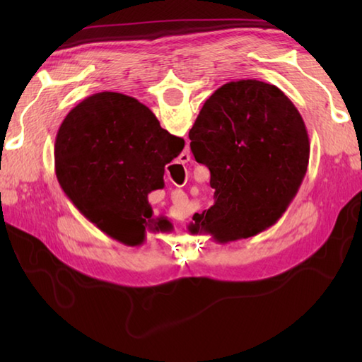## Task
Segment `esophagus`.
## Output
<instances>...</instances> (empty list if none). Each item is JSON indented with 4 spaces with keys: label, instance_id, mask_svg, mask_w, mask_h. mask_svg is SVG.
Returning <instances> with one entry per match:
<instances>
[{
    "label": "esophagus",
    "instance_id": "34e87169",
    "mask_svg": "<svg viewBox=\"0 0 362 362\" xmlns=\"http://www.w3.org/2000/svg\"><path fill=\"white\" fill-rule=\"evenodd\" d=\"M187 158H188V160H189V156H188V153H187Z\"/></svg>",
    "mask_w": 362,
    "mask_h": 362
}]
</instances>
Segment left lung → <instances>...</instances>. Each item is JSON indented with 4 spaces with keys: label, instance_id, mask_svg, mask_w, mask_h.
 <instances>
[{
    "label": "left lung",
    "instance_id": "8db88e82",
    "mask_svg": "<svg viewBox=\"0 0 362 362\" xmlns=\"http://www.w3.org/2000/svg\"><path fill=\"white\" fill-rule=\"evenodd\" d=\"M197 163L210 169L214 204L196 213L191 235L221 244L272 227L305 179L310 136L291 99L271 83L227 82L206 99L189 130Z\"/></svg>",
    "mask_w": 362,
    "mask_h": 362
}]
</instances>
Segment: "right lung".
<instances>
[{"instance_id": "obj_1", "label": "right lung", "mask_w": 362, "mask_h": 362, "mask_svg": "<svg viewBox=\"0 0 362 362\" xmlns=\"http://www.w3.org/2000/svg\"><path fill=\"white\" fill-rule=\"evenodd\" d=\"M183 146L135 98L103 91L83 99L60 124L56 175L91 224L134 247L144 243L146 228L173 230L166 218H152L148 194L165 187V165Z\"/></svg>"}]
</instances>
